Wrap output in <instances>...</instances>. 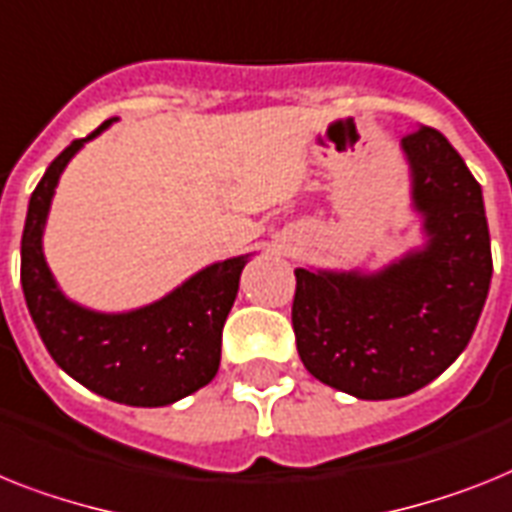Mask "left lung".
<instances>
[{
  "mask_svg": "<svg viewBox=\"0 0 512 512\" xmlns=\"http://www.w3.org/2000/svg\"><path fill=\"white\" fill-rule=\"evenodd\" d=\"M427 247L375 276L296 268V351L312 377L364 401L424 388L474 336L492 281L482 187L435 127L401 140Z\"/></svg>",
  "mask_w": 512,
  "mask_h": 512,
  "instance_id": "8db88e82",
  "label": "left lung"
}]
</instances>
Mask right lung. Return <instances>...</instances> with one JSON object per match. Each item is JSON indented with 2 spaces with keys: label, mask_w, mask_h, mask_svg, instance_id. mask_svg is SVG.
Returning a JSON list of instances; mask_svg holds the SVG:
<instances>
[{
  "label": "right lung",
  "mask_w": 512,
  "mask_h": 512,
  "mask_svg": "<svg viewBox=\"0 0 512 512\" xmlns=\"http://www.w3.org/2000/svg\"><path fill=\"white\" fill-rule=\"evenodd\" d=\"M49 163L30 195L20 244V281L28 312L51 359L93 393L127 406H169L208 385L221 364V333L247 257L208 265L179 289L135 312L103 315L70 302L44 260L41 236L59 174L90 137Z\"/></svg>",
  "instance_id": "1"
}]
</instances>
